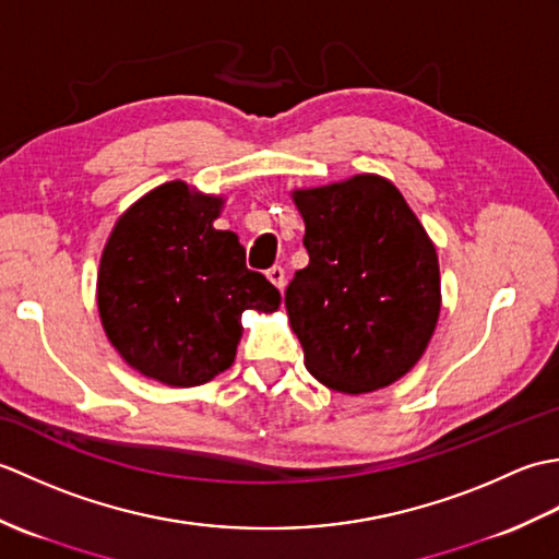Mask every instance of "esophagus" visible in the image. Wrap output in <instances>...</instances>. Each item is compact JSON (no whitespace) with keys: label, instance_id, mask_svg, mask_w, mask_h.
I'll use <instances>...</instances> for the list:
<instances>
[{"label":"esophagus","instance_id":"34e87169","mask_svg":"<svg viewBox=\"0 0 559 559\" xmlns=\"http://www.w3.org/2000/svg\"><path fill=\"white\" fill-rule=\"evenodd\" d=\"M266 278H269L278 290L286 288V269H283V266H271V269L266 271Z\"/></svg>","mask_w":559,"mask_h":559}]
</instances>
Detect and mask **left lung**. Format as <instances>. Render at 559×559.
I'll return each instance as SVG.
<instances>
[{"mask_svg":"<svg viewBox=\"0 0 559 559\" xmlns=\"http://www.w3.org/2000/svg\"><path fill=\"white\" fill-rule=\"evenodd\" d=\"M310 264L295 273L286 310L305 367L341 394L394 384L430 343L442 293L430 237L379 175L295 189Z\"/></svg>","mask_w":559,"mask_h":559,"instance_id":"obj_1","label":"left lung"}]
</instances>
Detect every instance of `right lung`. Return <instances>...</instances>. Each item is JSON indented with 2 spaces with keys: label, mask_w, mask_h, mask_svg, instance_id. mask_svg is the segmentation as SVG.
Instances as JSON below:
<instances>
[{
  "label": "right lung",
  "mask_w": 559,
  "mask_h": 559,
  "mask_svg": "<svg viewBox=\"0 0 559 559\" xmlns=\"http://www.w3.org/2000/svg\"><path fill=\"white\" fill-rule=\"evenodd\" d=\"M223 197L165 182L115 223L98 271V312L115 350L156 382L197 386L225 372L242 312H276L281 293L216 230Z\"/></svg>",
  "instance_id": "1"
}]
</instances>
